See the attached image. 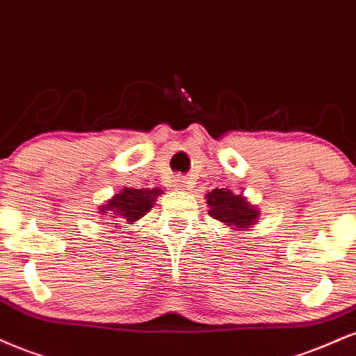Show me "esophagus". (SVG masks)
Returning <instances> with one entry per match:
<instances>
[{
	"mask_svg": "<svg viewBox=\"0 0 356 356\" xmlns=\"http://www.w3.org/2000/svg\"><path fill=\"white\" fill-rule=\"evenodd\" d=\"M173 188L178 191H188L193 188V185H191V181L188 178H177L173 181Z\"/></svg>",
	"mask_w": 356,
	"mask_h": 356,
	"instance_id": "esophagus-1",
	"label": "esophagus"
}]
</instances>
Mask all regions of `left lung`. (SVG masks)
<instances>
[{
  "instance_id": "1",
  "label": "left lung",
  "mask_w": 356,
  "mask_h": 356,
  "mask_svg": "<svg viewBox=\"0 0 356 356\" xmlns=\"http://www.w3.org/2000/svg\"><path fill=\"white\" fill-rule=\"evenodd\" d=\"M207 203L210 207V215L221 223L240 229H248L257 223L260 211L250 204L241 195H235L228 188H215L207 193Z\"/></svg>"
}]
</instances>
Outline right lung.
I'll return each mask as SVG.
<instances>
[{"mask_svg": "<svg viewBox=\"0 0 356 356\" xmlns=\"http://www.w3.org/2000/svg\"><path fill=\"white\" fill-rule=\"evenodd\" d=\"M160 193V188H153V190L140 188L138 190V188L124 186L120 193H116L111 200L102 204L99 211L113 216V218H121L128 225H133L152 210Z\"/></svg>", "mask_w": 356, "mask_h": 356, "instance_id": "1", "label": "right lung"}]
</instances>
